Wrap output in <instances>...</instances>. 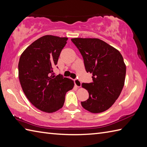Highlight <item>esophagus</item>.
Masks as SVG:
<instances>
[{"label":"esophagus","mask_w":147,"mask_h":147,"mask_svg":"<svg viewBox=\"0 0 147 147\" xmlns=\"http://www.w3.org/2000/svg\"><path fill=\"white\" fill-rule=\"evenodd\" d=\"M74 84H75V85L77 86V87H80L81 85H82V83H81L80 80L79 79H74Z\"/></svg>","instance_id":"esophagus-1"}]
</instances>
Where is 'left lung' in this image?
<instances>
[{
  "label": "left lung",
  "mask_w": 147,
  "mask_h": 147,
  "mask_svg": "<svg viewBox=\"0 0 147 147\" xmlns=\"http://www.w3.org/2000/svg\"><path fill=\"white\" fill-rule=\"evenodd\" d=\"M83 58L87 73H92V83H83L89 98L82 107L92 113L110 108L120 95L125 81L126 67L121 53L98 38H72Z\"/></svg>",
  "instance_id": "left-lung-1"
}]
</instances>
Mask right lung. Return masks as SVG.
<instances>
[{
  "label": "right lung",
  "mask_w": 147,
  "mask_h": 147,
  "mask_svg": "<svg viewBox=\"0 0 147 147\" xmlns=\"http://www.w3.org/2000/svg\"><path fill=\"white\" fill-rule=\"evenodd\" d=\"M67 39L43 36L28 47L19 61L22 89L29 101L43 112L51 113L62 108L65 93L74 86L73 80L53 72Z\"/></svg>",
  "instance_id": "1"
}]
</instances>
